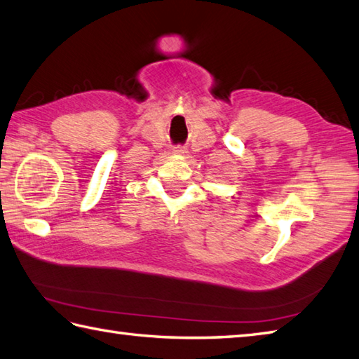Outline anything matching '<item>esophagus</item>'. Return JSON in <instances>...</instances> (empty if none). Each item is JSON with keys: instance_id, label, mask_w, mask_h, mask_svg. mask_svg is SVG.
I'll use <instances>...</instances> for the list:
<instances>
[{"instance_id": "34e87169", "label": "esophagus", "mask_w": 359, "mask_h": 359, "mask_svg": "<svg viewBox=\"0 0 359 359\" xmlns=\"http://www.w3.org/2000/svg\"><path fill=\"white\" fill-rule=\"evenodd\" d=\"M173 153H175V155H186L187 149H186V147H181V145H178V147L173 149Z\"/></svg>"}]
</instances>
